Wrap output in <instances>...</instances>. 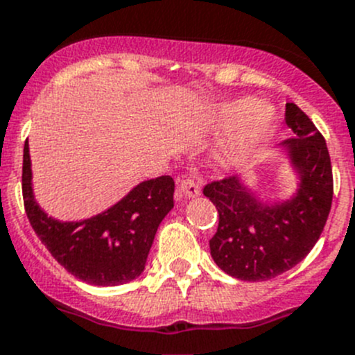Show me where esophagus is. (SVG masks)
<instances>
[{"label":"esophagus","mask_w":355,"mask_h":355,"mask_svg":"<svg viewBox=\"0 0 355 355\" xmlns=\"http://www.w3.org/2000/svg\"><path fill=\"white\" fill-rule=\"evenodd\" d=\"M200 187H198V184L194 180H189V178H185V180H182L180 184H178V194L180 196H185V198H196L200 196Z\"/></svg>","instance_id":"esophagus-1"}]
</instances>
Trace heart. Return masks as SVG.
I'll return each instance as SVG.
<instances>
[{
    "label": "heart",
    "instance_id": "b5f03b06",
    "mask_svg": "<svg viewBox=\"0 0 355 355\" xmlns=\"http://www.w3.org/2000/svg\"><path fill=\"white\" fill-rule=\"evenodd\" d=\"M211 121L223 131L236 129L223 145L224 157L234 161L252 155L266 144L277 124V114L256 99L240 98L217 105L211 112Z\"/></svg>",
    "mask_w": 355,
    "mask_h": 355
}]
</instances>
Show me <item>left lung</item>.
<instances>
[{
    "mask_svg": "<svg viewBox=\"0 0 355 355\" xmlns=\"http://www.w3.org/2000/svg\"><path fill=\"white\" fill-rule=\"evenodd\" d=\"M286 124L294 138L278 144L275 152L293 171V193L266 200L241 175L203 189L218 215L211 257L220 270L245 282L270 280L301 263L319 240L331 210L333 170L326 140L294 103H287Z\"/></svg>",
    "mask_w": 355,
    "mask_h": 355,
    "instance_id": "left-lung-1",
    "label": "left lung"
}]
</instances>
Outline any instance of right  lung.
Returning a JSON list of instances; mask_svg holds the SVG:
<instances>
[{
  "instance_id": "1",
  "label": "right lung",
  "mask_w": 355,
  "mask_h": 355,
  "mask_svg": "<svg viewBox=\"0 0 355 355\" xmlns=\"http://www.w3.org/2000/svg\"><path fill=\"white\" fill-rule=\"evenodd\" d=\"M173 178L162 175L135 185L101 214L59 220L36 201L29 144L24 145L22 196L29 223L54 259L91 286H122L144 273L159 224L173 208Z\"/></svg>"
}]
</instances>
